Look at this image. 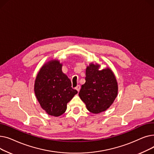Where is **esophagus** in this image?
Instances as JSON below:
<instances>
[{
  "label": "esophagus",
  "mask_w": 154,
  "mask_h": 154,
  "mask_svg": "<svg viewBox=\"0 0 154 154\" xmlns=\"http://www.w3.org/2000/svg\"><path fill=\"white\" fill-rule=\"evenodd\" d=\"M80 86L79 85H78L76 87H75V89L77 91V92H79V91H80Z\"/></svg>",
  "instance_id": "obj_1"
}]
</instances>
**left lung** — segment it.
<instances>
[{"label":"left lung","mask_w":154,"mask_h":154,"mask_svg":"<svg viewBox=\"0 0 154 154\" xmlns=\"http://www.w3.org/2000/svg\"><path fill=\"white\" fill-rule=\"evenodd\" d=\"M118 86L115 75L109 69L99 70V66L91 63L85 70V83L79 95L87 109L94 114L106 110L117 95Z\"/></svg>","instance_id":"8db88e82"}]
</instances>
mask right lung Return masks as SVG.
Instances as JSON below:
<instances>
[{
  "label": "right lung",
  "mask_w": 154,
  "mask_h": 154,
  "mask_svg": "<svg viewBox=\"0 0 154 154\" xmlns=\"http://www.w3.org/2000/svg\"><path fill=\"white\" fill-rule=\"evenodd\" d=\"M58 60L47 62L37 75L34 91L42 108L48 115L58 117L67 109V103L77 91L71 87L68 77L62 71Z\"/></svg>",
  "instance_id": "add662e5"
}]
</instances>
